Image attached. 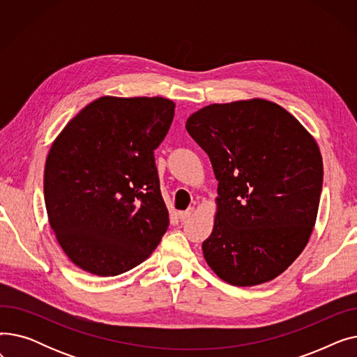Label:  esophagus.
Returning a JSON list of instances; mask_svg holds the SVG:
<instances>
[{"label":"esophagus","mask_w":357,"mask_h":357,"mask_svg":"<svg viewBox=\"0 0 357 357\" xmlns=\"http://www.w3.org/2000/svg\"><path fill=\"white\" fill-rule=\"evenodd\" d=\"M192 214H194V208L191 207V208L185 210V211H179V213H178V217H179L181 221H185V220H188Z\"/></svg>","instance_id":"34e87169"}]
</instances>
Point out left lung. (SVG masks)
<instances>
[{
	"label": "left lung",
	"mask_w": 357,
	"mask_h": 357,
	"mask_svg": "<svg viewBox=\"0 0 357 357\" xmlns=\"http://www.w3.org/2000/svg\"><path fill=\"white\" fill-rule=\"evenodd\" d=\"M218 181L202 243L208 266L236 287L265 284L301 255L323 190L320 149L294 116L266 100L211 104L185 124Z\"/></svg>",
	"instance_id": "1"
}]
</instances>
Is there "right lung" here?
Here are the masks:
<instances>
[{"mask_svg":"<svg viewBox=\"0 0 357 357\" xmlns=\"http://www.w3.org/2000/svg\"><path fill=\"white\" fill-rule=\"evenodd\" d=\"M175 116L162 97H101L53 142L45 167L50 227L66 256L98 276L140 265L169 226L155 149Z\"/></svg>","mask_w":357,"mask_h":357,"instance_id":"1","label":"right lung"}]
</instances>
